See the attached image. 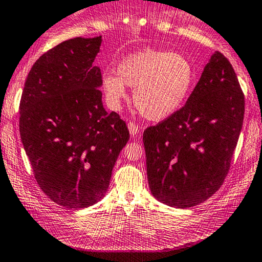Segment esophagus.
<instances>
[{
  "instance_id": "34e87169",
  "label": "esophagus",
  "mask_w": 262,
  "mask_h": 262,
  "mask_svg": "<svg viewBox=\"0 0 262 262\" xmlns=\"http://www.w3.org/2000/svg\"><path fill=\"white\" fill-rule=\"evenodd\" d=\"M127 126H128V131H130L131 136H136L137 132H139V126L134 122H128Z\"/></svg>"
}]
</instances>
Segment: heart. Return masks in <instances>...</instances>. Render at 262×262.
Listing matches in <instances>:
<instances>
[{
	"label": "heart",
	"mask_w": 262,
	"mask_h": 262,
	"mask_svg": "<svg viewBox=\"0 0 262 262\" xmlns=\"http://www.w3.org/2000/svg\"><path fill=\"white\" fill-rule=\"evenodd\" d=\"M193 76L192 64L181 53L146 49L123 58L117 66V75H103L102 87L114 107L126 97V86L134 87V103L140 114L160 121L181 107Z\"/></svg>",
	"instance_id": "heart-1"
}]
</instances>
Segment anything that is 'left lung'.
Here are the masks:
<instances>
[{"mask_svg":"<svg viewBox=\"0 0 262 262\" xmlns=\"http://www.w3.org/2000/svg\"><path fill=\"white\" fill-rule=\"evenodd\" d=\"M244 114L245 97L232 64L215 52L184 107L143 132L154 198L188 209L212 196L230 170Z\"/></svg>","mask_w":262,"mask_h":262,"instance_id":"8db88e82","label":"left lung"}]
</instances>
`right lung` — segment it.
I'll list each match as a JSON object with an SVG mask.
<instances>
[{
    "mask_svg": "<svg viewBox=\"0 0 262 262\" xmlns=\"http://www.w3.org/2000/svg\"><path fill=\"white\" fill-rule=\"evenodd\" d=\"M102 37H76L41 56L25 82L19 134L41 190L67 209L107 192L112 168L130 139L125 121L102 105L94 66Z\"/></svg>",
    "mask_w": 262,
    "mask_h": 262,
    "instance_id": "1",
    "label": "right lung"
}]
</instances>
